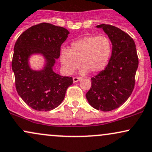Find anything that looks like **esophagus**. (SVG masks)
Listing matches in <instances>:
<instances>
[{
    "label": "esophagus",
    "mask_w": 152,
    "mask_h": 152,
    "mask_svg": "<svg viewBox=\"0 0 152 152\" xmlns=\"http://www.w3.org/2000/svg\"><path fill=\"white\" fill-rule=\"evenodd\" d=\"M81 79H82L81 77H74V78H73V81H74V83H76V82L81 81Z\"/></svg>",
    "instance_id": "obj_1"
}]
</instances>
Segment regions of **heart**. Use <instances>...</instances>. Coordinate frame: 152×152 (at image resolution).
<instances>
[{
    "mask_svg": "<svg viewBox=\"0 0 152 152\" xmlns=\"http://www.w3.org/2000/svg\"><path fill=\"white\" fill-rule=\"evenodd\" d=\"M112 42L105 35L88 36L71 43L70 49L61 53V62L66 72L71 74L81 62V73H97L107 65L112 52Z\"/></svg>",
    "mask_w": 152,
    "mask_h": 152,
    "instance_id": "b5f03b06",
    "label": "heart"
}]
</instances>
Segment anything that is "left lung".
Wrapping results in <instances>:
<instances>
[{
  "label": "left lung",
  "instance_id": "left-lung-1",
  "mask_svg": "<svg viewBox=\"0 0 152 152\" xmlns=\"http://www.w3.org/2000/svg\"><path fill=\"white\" fill-rule=\"evenodd\" d=\"M96 27L103 29L110 39L112 55L106 68L91 78L86 97L93 107L107 112L118 108L130 96L139 60L136 45L128 34L110 25Z\"/></svg>",
  "mask_w": 152,
  "mask_h": 152
}]
</instances>
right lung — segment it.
I'll list each match as a JSON object with an SVG mask.
<instances>
[{
	"mask_svg": "<svg viewBox=\"0 0 152 152\" xmlns=\"http://www.w3.org/2000/svg\"><path fill=\"white\" fill-rule=\"evenodd\" d=\"M69 34L64 27L42 23L27 29L16 41L12 60L16 90L24 102L36 110L49 111L58 107L73 83L72 77L60 76L52 69ZM34 53L42 54L46 59L42 70L34 71L28 66V57Z\"/></svg>",
	"mask_w": 152,
	"mask_h": 152,
	"instance_id": "1",
	"label": "right lung"
}]
</instances>
